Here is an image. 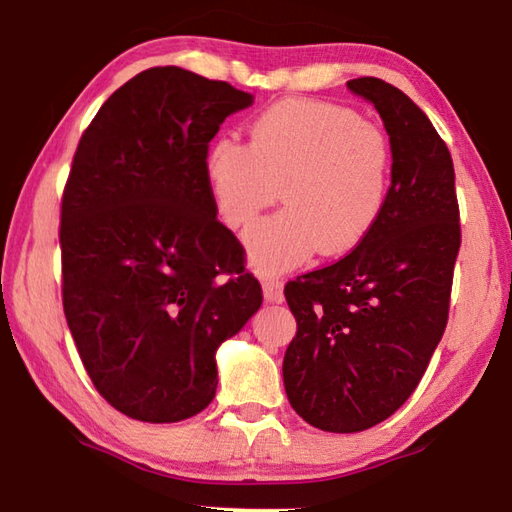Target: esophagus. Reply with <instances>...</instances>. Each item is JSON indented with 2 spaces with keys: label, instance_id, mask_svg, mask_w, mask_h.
I'll list each match as a JSON object with an SVG mask.
<instances>
[{
  "label": "esophagus",
  "instance_id": "34e87169",
  "mask_svg": "<svg viewBox=\"0 0 512 512\" xmlns=\"http://www.w3.org/2000/svg\"><path fill=\"white\" fill-rule=\"evenodd\" d=\"M264 298L266 302H273V305H280V302L284 300V293H282V282L280 280H266L264 282Z\"/></svg>",
  "mask_w": 512,
  "mask_h": 512
}]
</instances>
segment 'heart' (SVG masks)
Wrapping results in <instances>:
<instances>
[{
	"label": "heart",
	"mask_w": 512,
	"mask_h": 512,
	"mask_svg": "<svg viewBox=\"0 0 512 512\" xmlns=\"http://www.w3.org/2000/svg\"><path fill=\"white\" fill-rule=\"evenodd\" d=\"M205 176L225 225L244 228L273 205L284 210L246 232L259 273H280L309 257L352 253L386 210L393 151L377 126L323 101H282L250 126L248 146L216 140Z\"/></svg>",
	"instance_id": "obj_1"
}]
</instances>
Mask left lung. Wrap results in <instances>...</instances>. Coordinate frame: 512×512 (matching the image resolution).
Segmentation results:
<instances>
[{
  "label": "left lung",
  "instance_id": "8db88e82",
  "mask_svg": "<svg viewBox=\"0 0 512 512\" xmlns=\"http://www.w3.org/2000/svg\"><path fill=\"white\" fill-rule=\"evenodd\" d=\"M348 90L375 106L391 142L386 210L350 255L284 289L298 323L284 391L302 420L332 433L375 427L409 400L443 339L461 248L454 162L429 117L381 79Z\"/></svg>",
  "mask_w": 512,
  "mask_h": 512
}]
</instances>
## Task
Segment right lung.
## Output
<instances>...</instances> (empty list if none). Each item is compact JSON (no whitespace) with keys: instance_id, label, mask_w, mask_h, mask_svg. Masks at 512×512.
<instances>
[{"instance_id":"right-lung-1","label":"right lung","mask_w":512,"mask_h":512,"mask_svg":"<svg viewBox=\"0 0 512 512\" xmlns=\"http://www.w3.org/2000/svg\"><path fill=\"white\" fill-rule=\"evenodd\" d=\"M255 97L151 67L103 103L60 212L63 307L92 384L128 418L180 422L216 393V350L262 307L216 221L207 146Z\"/></svg>"}]
</instances>
